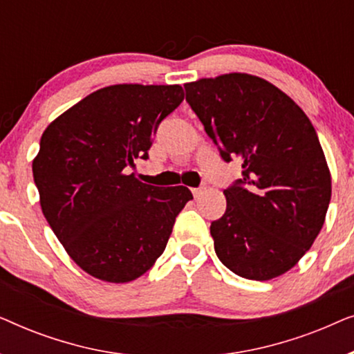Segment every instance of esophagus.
Masks as SVG:
<instances>
[{
	"instance_id": "esophagus-1",
	"label": "esophagus",
	"mask_w": 354,
	"mask_h": 354,
	"mask_svg": "<svg viewBox=\"0 0 354 354\" xmlns=\"http://www.w3.org/2000/svg\"><path fill=\"white\" fill-rule=\"evenodd\" d=\"M192 193H193V196H195V198H198V196H200V195H201V193H203V188H193V190H192Z\"/></svg>"
}]
</instances>
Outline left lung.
<instances>
[{
	"label": "left lung",
	"mask_w": 354,
	"mask_h": 354,
	"mask_svg": "<svg viewBox=\"0 0 354 354\" xmlns=\"http://www.w3.org/2000/svg\"><path fill=\"white\" fill-rule=\"evenodd\" d=\"M183 86L221 158H239L243 169L224 190V216L211 222L217 258L240 277H279L311 248L330 203V171L316 130L261 77L234 72Z\"/></svg>",
	"instance_id": "1"
}]
</instances>
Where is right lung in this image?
<instances>
[{"instance_id": "add662e5", "label": "right lung", "mask_w": 354, "mask_h": 354, "mask_svg": "<svg viewBox=\"0 0 354 354\" xmlns=\"http://www.w3.org/2000/svg\"><path fill=\"white\" fill-rule=\"evenodd\" d=\"M183 100L180 85L96 90L48 125L33 159L43 216L86 274L124 283L151 268L187 201V187L140 182L153 135Z\"/></svg>"}]
</instances>
